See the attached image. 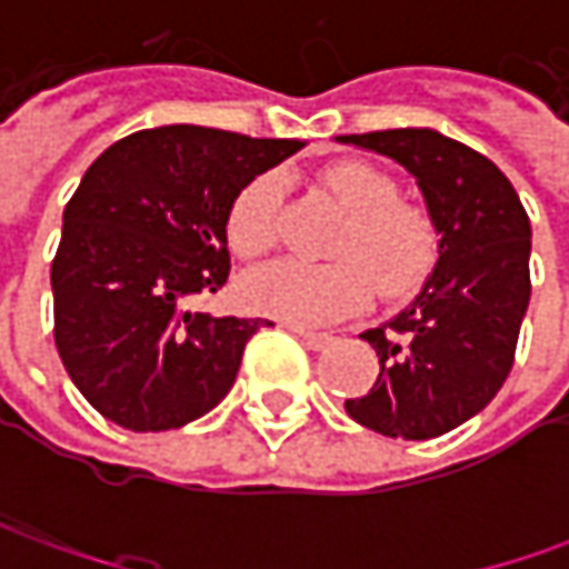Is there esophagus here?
Wrapping results in <instances>:
<instances>
[{
	"instance_id": "1",
	"label": "esophagus",
	"mask_w": 569,
	"mask_h": 569,
	"mask_svg": "<svg viewBox=\"0 0 569 569\" xmlns=\"http://www.w3.org/2000/svg\"><path fill=\"white\" fill-rule=\"evenodd\" d=\"M291 332H297V339L303 341L307 348H313V351H322V348L332 345V336H329V332H310V329H303V326H291Z\"/></svg>"
}]
</instances>
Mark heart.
I'll list each match as a JSON object with an SVG mask.
<instances>
[{
    "label": "heart",
    "instance_id": "b5f03b06",
    "mask_svg": "<svg viewBox=\"0 0 569 569\" xmlns=\"http://www.w3.org/2000/svg\"><path fill=\"white\" fill-rule=\"evenodd\" d=\"M319 189L341 211L329 240V262L278 259L252 269L240 281L247 310L259 317L319 326L351 317L373 291L382 300H402L425 284L440 233L427 208L396 199V183L363 161H336L319 170ZM281 180L259 173L233 196L228 208V243L240 259L269 252L278 240Z\"/></svg>",
    "mask_w": 569,
    "mask_h": 569
}]
</instances>
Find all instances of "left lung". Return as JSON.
I'll return each mask as SVG.
<instances>
[{
    "label": "left lung",
    "mask_w": 569,
    "mask_h": 569,
    "mask_svg": "<svg viewBox=\"0 0 569 569\" xmlns=\"http://www.w3.org/2000/svg\"><path fill=\"white\" fill-rule=\"evenodd\" d=\"M336 142L405 167L440 233V259L418 297L361 336L380 373L345 411L382 437H440L491 402L513 367L532 295L529 214L500 167L437 129H382Z\"/></svg>",
    "instance_id": "obj_1"
}]
</instances>
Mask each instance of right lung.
<instances>
[{"label": "right lung", "instance_id": "1", "mask_svg": "<svg viewBox=\"0 0 569 569\" xmlns=\"http://www.w3.org/2000/svg\"><path fill=\"white\" fill-rule=\"evenodd\" d=\"M206 126H161L110 144L62 211L53 259L56 348L78 392L126 430L202 418L237 380L269 319L192 313L230 272L233 196L300 151Z\"/></svg>", "mask_w": 569, "mask_h": 569}]
</instances>
